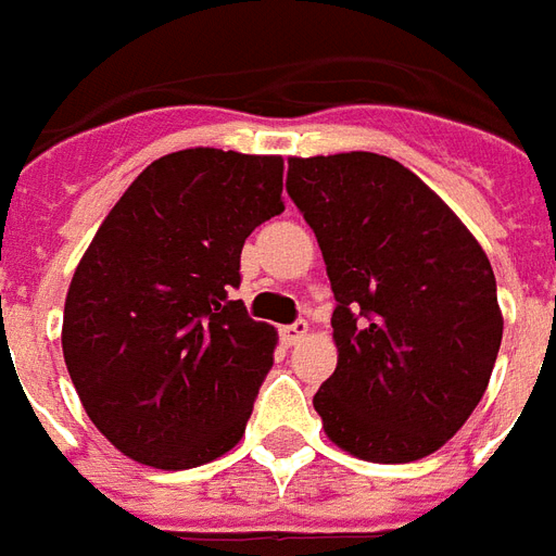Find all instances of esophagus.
I'll use <instances>...</instances> for the list:
<instances>
[{
    "mask_svg": "<svg viewBox=\"0 0 556 556\" xmlns=\"http://www.w3.org/2000/svg\"><path fill=\"white\" fill-rule=\"evenodd\" d=\"M306 333H309V325L306 321H294V325L282 327V342L286 345H298Z\"/></svg>",
    "mask_w": 556,
    "mask_h": 556,
    "instance_id": "obj_1",
    "label": "esophagus"
}]
</instances>
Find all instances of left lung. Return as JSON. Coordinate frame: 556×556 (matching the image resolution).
<instances>
[{
  "instance_id": "left-lung-1",
  "label": "left lung",
  "mask_w": 556,
  "mask_h": 556,
  "mask_svg": "<svg viewBox=\"0 0 556 556\" xmlns=\"http://www.w3.org/2000/svg\"><path fill=\"white\" fill-rule=\"evenodd\" d=\"M286 190L325 255L337 369L325 434L378 465L426 458L462 429L503 339L485 250L429 184L372 151L289 157Z\"/></svg>"
}]
</instances>
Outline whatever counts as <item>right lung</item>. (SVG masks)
Masks as SVG:
<instances>
[{"label":"right lung","instance_id":"right-lung-1","mask_svg":"<svg viewBox=\"0 0 556 556\" xmlns=\"http://www.w3.org/2000/svg\"><path fill=\"white\" fill-rule=\"evenodd\" d=\"M282 157L187 148L139 172L79 258L62 354L118 453L187 470L243 438L277 330L231 289L243 241L282 214Z\"/></svg>","mask_w":556,"mask_h":556}]
</instances>
